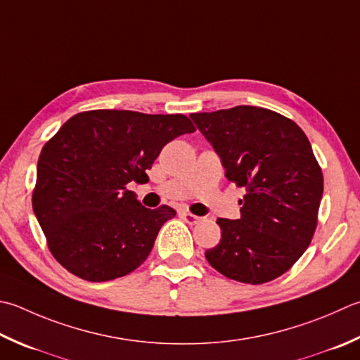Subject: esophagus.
<instances>
[{"label":"esophagus","mask_w":360,"mask_h":360,"mask_svg":"<svg viewBox=\"0 0 360 360\" xmlns=\"http://www.w3.org/2000/svg\"><path fill=\"white\" fill-rule=\"evenodd\" d=\"M181 215L186 220V223H188V224H198L201 221V217L193 215V214H190V212H182Z\"/></svg>","instance_id":"obj_1"}]
</instances>
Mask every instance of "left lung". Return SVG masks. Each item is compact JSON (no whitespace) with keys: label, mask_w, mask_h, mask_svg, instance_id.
<instances>
[{"label":"left lung","mask_w":360,"mask_h":360,"mask_svg":"<svg viewBox=\"0 0 360 360\" xmlns=\"http://www.w3.org/2000/svg\"><path fill=\"white\" fill-rule=\"evenodd\" d=\"M224 174L245 188L240 218H218L221 238L206 251L224 276L264 284L302 256L316 228L323 174L300 126L255 105L192 114Z\"/></svg>","instance_id":"left-lung-1"}]
</instances>
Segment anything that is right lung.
Instances as JSON below:
<instances>
[{
  "label": "right lung",
  "mask_w": 360,
  "mask_h": 360,
  "mask_svg": "<svg viewBox=\"0 0 360 360\" xmlns=\"http://www.w3.org/2000/svg\"><path fill=\"white\" fill-rule=\"evenodd\" d=\"M195 132L181 114L81 112L41 148L32 209L56 260L75 276L104 283L134 271L153 250L174 209H146L129 182L168 142Z\"/></svg>",
  "instance_id": "right-lung-1"
}]
</instances>
